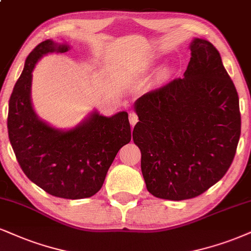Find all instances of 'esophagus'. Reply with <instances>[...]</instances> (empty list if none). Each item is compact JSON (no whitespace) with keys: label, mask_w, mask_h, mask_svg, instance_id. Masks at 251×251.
<instances>
[{"label":"esophagus","mask_w":251,"mask_h":251,"mask_svg":"<svg viewBox=\"0 0 251 251\" xmlns=\"http://www.w3.org/2000/svg\"><path fill=\"white\" fill-rule=\"evenodd\" d=\"M137 121H138L137 114L134 113V111H131V113L129 114V122H130V125L134 126L136 123H137Z\"/></svg>","instance_id":"1"}]
</instances>
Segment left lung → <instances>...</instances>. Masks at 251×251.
<instances>
[{
  "label": "left lung",
  "instance_id": "obj_1",
  "mask_svg": "<svg viewBox=\"0 0 251 251\" xmlns=\"http://www.w3.org/2000/svg\"><path fill=\"white\" fill-rule=\"evenodd\" d=\"M184 78L135 102L148 191L160 199L196 198L216 184L233 163L241 135L239 95L212 43L194 38Z\"/></svg>",
  "mask_w": 251,
  "mask_h": 251
}]
</instances>
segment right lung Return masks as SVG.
I'll return each mask as SVG.
<instances>
[{"label":"right lung","mask_w":251,"mask_h":251,"mask_svg":"<svg viewBox=\"0 0 251 251\" xmlns=\"http://www.w3.org/2000/svg\"><path fill=\"white\" fill-rule=\"evenodd\" d=\"M70 45L48 39L27 55L9 100L8 134L23 172L51 196L83 199L103 185L111 163L131 140L126 111L106 117L93 111L75 128L59 130L37 116L31 103L35 65L44 54L65 53Z\"/></svg>","instance_id":"add662e5"}]
</instances>
